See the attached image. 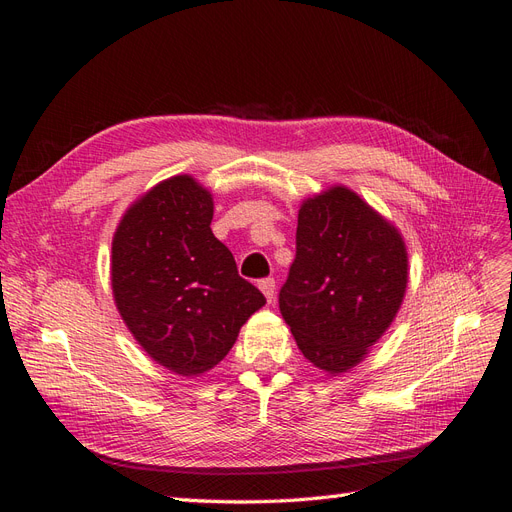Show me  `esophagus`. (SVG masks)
Returning <instances> with one entry per match:
<instances>
[{"instance_id": "esophagus-1", "label": "esophagus", "mask_w": 512, "mask_h": 512, "mask_svg": "<svg viewBox=\"0 0 512 512\" xmlns=\"http://www.w3.org/2000/svg\"><path fill=\"white\" fill-rule=\"evenodd\" d=\"M258 288L262 290V294H265L269 303L275 299V280H273V277H267V280H260Z\"/></svg>"}]
</instances>
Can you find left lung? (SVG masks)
Listing matches in <instances>:
<instances>
[{
  "mask_svg": "<svg viewBox=\"0 0 512 512\" xmlns=\"http://www.w3.org/2000/svg\"><path fill=\"white\" fill-rule=\"evenodd\" d=\"M399 228L342 183L299 207L297 258L280 312L314 367L342 376L391 327L408 288Z\"/></svg>",
  "mask_w": 512,
  "mask_h": 512,
  "instance_id": "obj_1",
  "label": "left lung"
}]
</instances>
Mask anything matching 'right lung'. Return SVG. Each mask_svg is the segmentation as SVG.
Returning <instances> with one entry per match:
<instances>
[{
	"label": "right lung",
	"mask_w": 512,
	"mask_h": 512,
	"mask_svg": "<svg viewBox=\"0 0 512 512\" xmlns=\"http://www.w3.org/2000/svg\"><path fill=\"white\" fill-rule=\"evenodd\" d=\"M211 220L213 194L192 175H175L138 196L113 235L121 320L153 361L185 378L218 365L267 303L213 237Z\"/></svg>",
	"instance_id": "add662e5"
}]
</instances>
